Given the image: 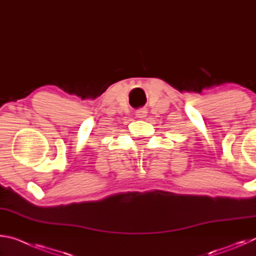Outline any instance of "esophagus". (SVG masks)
<instances>
[{"mask_svg":"<svg viewBox=\"0 0 256 256\" xmlns=\"http://www.w3.org/2000/svg\"><path fill=\"white\" fill-rule=\"evenodd\" d=\"M136 112V118H144L146 116V108H138V110Z\"/></svg>","mask_w":256,"mask_h":256,"instance_id":"esophagus-1","label":"esophagus"}]
</instances>
